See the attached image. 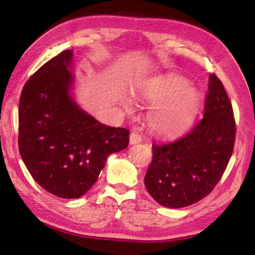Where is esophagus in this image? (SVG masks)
<instances>
[{
    "mask_svg": "<svg viewBox=\"0 0 255 255\" xmlns=\"http://www.w3.org/2000/svg\"><path fill=\"white\" fill-rule=\"evenodd\" d=\"M141 141V137L139 133H138L136 130H133L130 132V136H129V143H130L131 145L133 144H138L140 143Z\"/></svg>",
    "mask_w": 255,
    "mask_h": 255,
    "instance_id": "1",
    "label": "esophagus"
}]
</instances>
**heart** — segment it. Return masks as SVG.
Instances as JSON below:
<instances>
[{
	"label": "heart",
	"instance_id": "1",
	"mask_svg": "<svg viewBox=\"0 0 255 255\" xmlns=\"http://www.w3.org/2000/svg\"><path fill=\"white\" fill-rule=\"evenodd\" d=\"M141 97L156 105L148 115L155 132L175 137L188 130L200 109V93L182 77L166 75L150 81L141 90Z\"/></svg>",
	"mask_w": 255,
	"mask_h": 255
}]
</instances>
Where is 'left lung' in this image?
<instances>
[{"label": "left lung", "instance_id": "obj_1", "mask_svg": "<svg viewBox=\"0 0 255 255\" xmlns=\"http://www.w3.org/2000/svg\"><path fill=\"white\" fill-rule=\"evenodd\" d=\"M235 132L232 103L213 73L204 118L179 139L153 145V159L144 179L149 195L169 208H182L208 196L230 162Z\"/></svg>", "mask_w": 255, "mask_h": 255}]
</instances>
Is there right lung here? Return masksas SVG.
<instances>
[{
	"instance_id": "1",
	"label": "right lung",
	"mask_w": 255,
	"mask_h": 255,
	"mask_svg": "<svg viewBox=\"0 0 255 255\" xmlns=\"http://www.w3.org/2000/svg\"><path fill=\"white\" fill-rule=\"evenodd\" d=\"M73 51L64 50L30 77L19 103V152L36 182L65 199L83 196L107 158L125 149L129 130L99 123L70 92Z\"/></svg>"
}]
</instances>
